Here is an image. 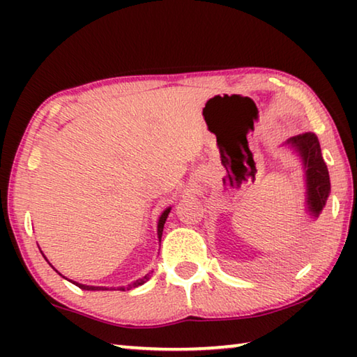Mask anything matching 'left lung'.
I'll list each match as a JSON object with an SVG mask.
<instances>
[{
    "label": "left lung",
    "mask_w": 357,
    "mask_h": 357,
    "mask_svg": "<svg viewBox=\"0 0 357 357\" xmlns=\"http://www.w3.org/2000/svg\"><path fill=\"white\" fill-rule=\"evenodd\" d=\"M287 143L298 151L302 164H304L307 208L313 217H318L321 214L331 192L329 172L323 160L318 137L309 132V134L291 137Z\"/></svg>",
    "instance_id": "obj_1"
}]
</instances>
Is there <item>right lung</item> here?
Segmentation results:
<instances>
[{
  "instance_id": "right-lung-1",
  "label": "right lung",
  "mask_w": 357,
  "mask_h": 357,
  "mask_svg": "<svg viewBox=\"0 0 357 357\" xmlns=\"http://www.w3.org/2000/svg\"><path fill=\"white\" fill-rule=\"evenodd\" d=\"M170 209L172 208H167L164 213H162V215L159 217V222H157V238H159V241H160V238H162V231H164V225H165V220H167V217H168V214H170ZM44 258H45V255H44ZM47 259V258H45ZM48 261V259H47ZM55 269V268H53ZM58 273V271H56ZM59 274V273H58ZM61 275V274H59ZM149 279V274H146L144 277H142V279H138V280H135V282H132L130 285H128V287H118L116 289H121V291H124V289H130V288H135V287H138V285H143L144 282H146ZM74 283V285H77L78 288H82V289H88V291H99V289H108V288H105V287H89V285H82V283H77V282H72ZM110 289H114V288H110Z\"/></svg>"
}]
</instances>
